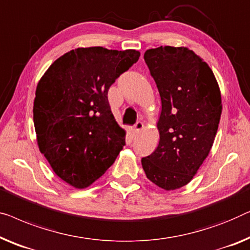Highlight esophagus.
I'll return each mask as SVG.
<instances>
[{"mask_svg":"<svg viewBox=\"0 0 250 250\" xmlns=\"http://www.w3.org/2000/svg\"><path fill=\"white\" fill-rule=\"evenodd\" d=\"M143 128V123L142 122H137L135 125H134V128H133V131H134V133L135 134H137L139 133L141 129Z\"/></svg>","mask_w":250,"mask_h":250,"instance_id":"34e87169","label":"esophagus"}]
</instances>
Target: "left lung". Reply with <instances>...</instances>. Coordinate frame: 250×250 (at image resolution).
<instances>
[{
  "label": "left lung",
  "instance_id": "1",
  "mask_svg": "<svg viewBox=\"0 0 250 250\" xmlns=\"http://www.w3.org/2000/svg\"><path fill=\"white\" fill-rule=\"evenodd\" d=\"M144 61L161 98L158 147L144 172L166 190L187 185L208 157L222 113L221 92L208 63L187 47L147 49Z\"/></svg>",
  "mask_w": 250,
  "mask_h": 250
}]
</instances>
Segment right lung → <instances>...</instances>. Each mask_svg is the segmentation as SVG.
<instances>
[{"instance_id": "add662e5", "label": "right lung", "mask_w": 250, "mask_h": 250, "mask_svg": "<svg viewBox=\"0 0 250 250\" xmlns=\"http://www.w3.org/2000/svg\"><path fill=\"white\" fill-rule=\"evenodd\" d=\"M139 57L135 49L77 48L57 59L38 82L34 124L39 150L71 186L91 185L125 146L126 133L107 95Z\"/></svg>"}]
</instances>
